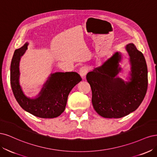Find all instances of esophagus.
I'll return each instance as SVG.
<instances>
[{"mask_svg": "<svg viewBox=\"0 0 157 157\" xmlns=\"http://www.w3.org/2000/svg\"><path fill=\"white\" fill-rule=\"evenodd\" d=\"M89 70V68L86 66H83V67H81L79 69V74L82 77H85V75L87 74Z\"/></svg>", "mask_w": 157, "mask_h": 157, "instance_id": "obj_1", "label": "esophagus"}]
</instances>
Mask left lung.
Returning <instances> with one entry per match:
<instances>
[{
	"label": "left lung",
	"mask_w": 157,
	"mask_h": 157,
	"mask_svg": "<svg viewBox=\"0 0 157 157\" xmlns=\"http://www.w3.org/2000/svg\"><path fill=\"white\" fill-rule=\"evenodd\" d=\"M126 49L131 63L129 82L116 77L121 70L118 52L86 76L92 90L93 108L105 118H121L134 112L147 90V67L143 53L133 44L126 45Z\"/></svg>",
	"instance_id": "obj_1"
}]
</instances>
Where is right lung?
I'll return each instance as SVG.
<instances>
[{
	"instance_id": "1",
	"label": "right lung",
	"mask_w": 157,
	"mask_h": 157,
	"mask_svg": "<svg viewBox=\"0 0 157 157\" xmlns=\"http://www.w3.org/2000/svg\"><path fill=\"white\" fill-rule=\"evenodd\" d=\"M28 44L14 52L10 66V83L17 102L27 112L40 118H54L65 109L70 92L82 81L77 73L56 72L51 75L38 97L31 99L25 96L19 83V60L27 49Z\"/></svg>"
}]
</instances>
